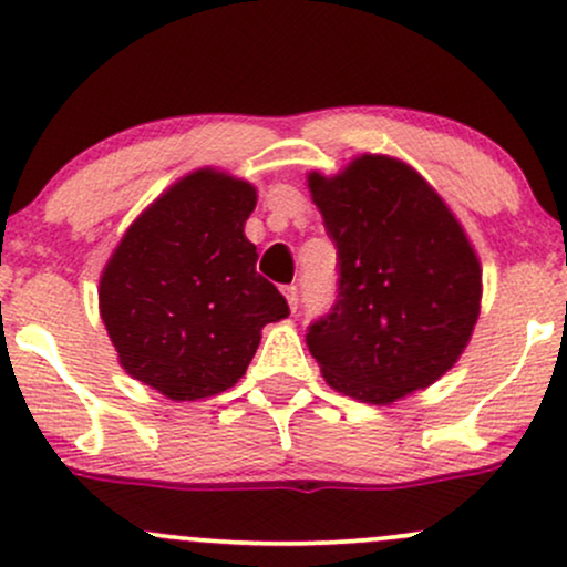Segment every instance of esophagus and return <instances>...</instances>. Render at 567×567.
<instances>
[{
    "label": "esophagus",
    "mask_w": 567,
    "mask_h": 567,
    "mask_svg": "<svg viewBox=\"0 0 567 567\" xmlns=\"http://www.w3.org/2000/svg\"><path fill=\"white\" fill-rule=\"evenodd\" d=\"M282 292H285V298H288L290 311H296L298 309V288H296V285H285Z\"/></svg>",
    "instance_id": "1"
}]
</instances>
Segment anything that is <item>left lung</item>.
I'll return each instance as SVG.
<instances>
[{"instance_id":"obj_1","label":"left lung","mask_w":567,"mask_h":567,"mask_svg":"<svg viewBox=\"0 0 567 567\" xmlns=\"http://www.w3.org/2000/svg\"><path fill=\"white\" fill-rule=\"evenodd\" d=\"M309 192L338 247V301L306 333L328 386L392 405L451 370L470 347L483 266L434 186L408 162L360 154Z\"/></svg>"}]
</instances>
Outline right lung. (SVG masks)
Returning <instances> with one entry per match:
<instances>
[{"label":"right lung","mask_w":567,"mask_h":567,"mask_svg":"<svg viewBox=\"0 0 567 567\" xmlns=\"http://www.w3.org/2000/svg\"><path fill=\"white\" fill-rule=\"evenodd\" d=\"M256 202L252 184L199 167L130 224L103 266L97 309L120 365L167 400L231 389L264 324L290 315L245 237Z\"/></svg>","instance_id":"obj_1"}]
</instances>
